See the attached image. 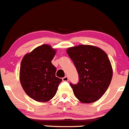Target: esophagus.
Here are the masks:
<instances>
[{
    "mask_svg": "<svg viewBox=\"0 0 129 129\" xmlns=\"http://www.w3.org/2000/svg\"><path fill=\"white\" fill-rule=\"evenodd\" d=\"M62 80H63V81H68V77L67 76H66L64 78H63Z\"/></svg>",
    "mask_w": 129,
    "mask_h": 129,
    "instance_id": "1",
    "label": "esophagus"
}]
</instances>
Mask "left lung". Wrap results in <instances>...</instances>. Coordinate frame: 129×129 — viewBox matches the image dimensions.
Listing matches in <instances>:
<instances>
[{"label":"left lung","instance_id":"left-lung-1","mask_svg":"<svg viewBox=\"0 0 129 129\" xmlns=\"http://www.w3.org/2000/svg\"><path fill=\"white\" fill-rule=\"evenodd\" d=\"M66 52L79 75L76 84L70 83L76 98L87 104L99 100L112 78V66L107 54L96 46L83 45L69 48Z\"/></svg>","mask_w":129,"mask_h":129}]
</instances>
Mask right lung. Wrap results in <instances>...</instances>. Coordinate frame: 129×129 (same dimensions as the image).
Instances as JSON below:
<instances>
[{
	"instance_id": "obj_1",
	"label": "right lung",
	"mask_w": 129,
	"mask_h": 129,
	"mask_svg": "<svg viewBox=\"0 0 129 129\" xmlns=\"http://www.w3.org/2000/svg\"><path fill=\"white\" fill-rule=\"evenodd\" d=\"M55 54L50 45H42L26 54L21 62V85L26 94L38 102L51 100L62 81L55 76L56 68L51 63Z\"/></svg>"
}]
</instances>
